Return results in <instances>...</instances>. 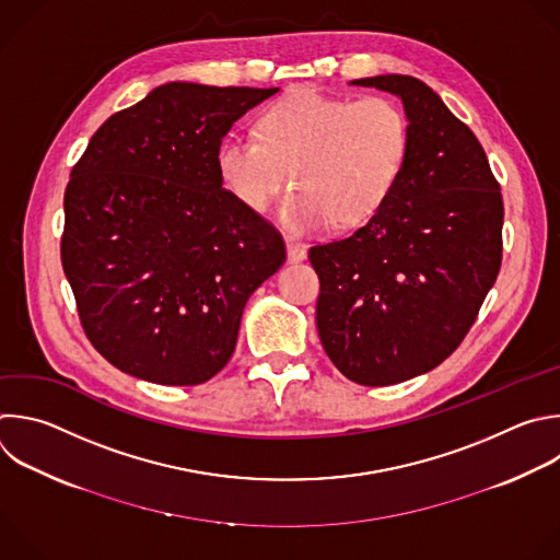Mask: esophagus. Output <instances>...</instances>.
Instances as JSON below:
<instances>
[{
    "label": "esophagus",
    "instance_id": "34e87169",
    "mask_svg": "<svg viewBox=\"0 0 560 560\" xmlns=\"http://www.w3.org/2000/svg\"><path fill=\"white\" fill-rule=\"evenodd\" d=\"M285 250H288V261L290 264H299L307 257V250L303 244H296V242H285Z\"/></svg>",
    "mask_w": 560,
    "mask_h": 560
}]
</instances>
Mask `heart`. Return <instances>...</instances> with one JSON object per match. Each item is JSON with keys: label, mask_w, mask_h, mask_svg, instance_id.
<instances>
[{"label": "heart", "mask_w": 560, "mask_h": 560, "mask_svg": "<svg viewBox=\"0 0 560 560\" xmlns=\"http://www.w3.org/2000/svg\"><path fill=\"white\" fill-rule=\"evenodd\" d=\"M259 138L229 136L218 147V173L250 213H264L288 182L279 209L292 235L355 226L392 196L409 151V120L387 96L358 101L296 92L259 118Z\"/></svg>", "instance_id": "obj_1"}]
</instances>
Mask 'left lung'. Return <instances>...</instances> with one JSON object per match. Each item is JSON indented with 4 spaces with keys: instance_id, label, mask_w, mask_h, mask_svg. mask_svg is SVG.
I'll list each match as a JSON object with an SVG mask.
<instances>
[{
    "instance_id": "left-lung-1",
    "label": "left lung",
    "mask_w": 560,
    "mask_h": 560,
    "mask_svg": "<svg viewBox=\"0 0 560 560\" xmlns=\"http://www.w3.org/2000/svg\"><path fill=\"white\" fill-rule=\"evenodd\" d=\"M349 85L402 101L409 151L374 218L310 248L316 327L345 378L385 387L435 369L468 334L501 268L503 202L477 136L427 83L383 74Z\"/></svg>"
}]
</instances>
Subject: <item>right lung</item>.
Returning a JSON list of instances; mask_svg holds the SVG:
<instances>
[{"label":"right lung","mask_w":560,"mask_h":560,"mask_svg":"<svg viewBox=\"0 0 560 560\" xmlns=\"http://www.w3.org/2000/svg\"><path fill=\"white\" fill-rule=\"evenodd\" d=\"M279 88L173 81L109 116L70 173L63 272L90 342L166 387L231 360L250 294L285 261L275 226L222 186L218 147Z\"/></svg>","instance_id":"1"}]
</instances>
